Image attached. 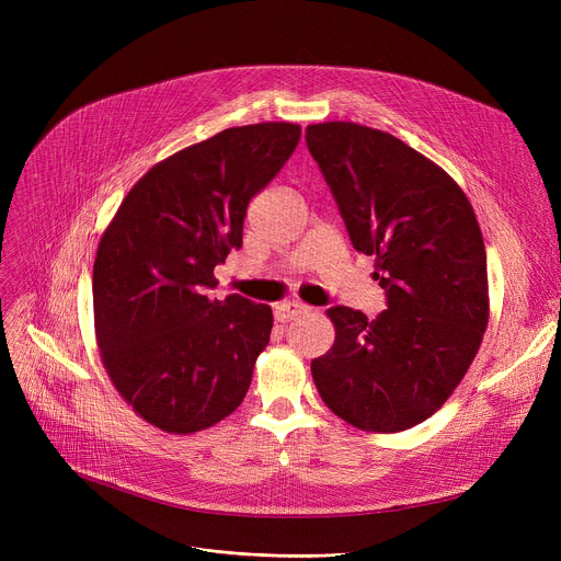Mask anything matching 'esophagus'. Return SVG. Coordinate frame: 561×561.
<instances>
[{
    "label": "esophagus",
    "instance_id": "34e87169",
    "mask_svg": "<svg viewBox=\"0 0 561 561\" xmlns=\"http://www.w3.org/2000/svg\"><path fill=\"white\" fill-rule=\"evenodd\" d=\"M309 307L307 305H300V302H284V305H277L275 307V320L277 322H288L293 318H298L302 313H307Z\"/></svg>",
    "mask_w": 561,
    "mask_h": 561
}]
</instances>
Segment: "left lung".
<instances>
[{
    "label": "left lung",
    "instance_id": "obj_1",
    "mask_svg": "<svg viewBox=\"0 0 561 561\" xmlns=\"http://www.w3.org/2000/svg\"><path fill=\"white\" fill-rule=\"evenodd\" d=\"M350 243L375 256L387 311L332 307L328 355L311 362L336 416L402 432L440 409L473 364L489 320L486 252L463 191L414 147L355 123L307 127Z\"/></svg>",
    "mask_w": 561,
    "mask_h": 561
}]
</instances>
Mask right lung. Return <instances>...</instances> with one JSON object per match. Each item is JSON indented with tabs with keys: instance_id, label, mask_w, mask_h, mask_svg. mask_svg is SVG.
<instances>
[{
	"instance_id": "right-lung-1",
	"label": "right lung",
	"mask_w": 561,
	"mask_h": 561,
	"mask_svg": "<svg viewBox=\"0 0 561 561\" xmlns=\"http://www.w3.org/2000/svg\"><path fill=\"white\" fill-rule=\"evenodd\" d=\"M290 123L231 127L157 163L127 193L93 265L95 332L115 389L147 423L193 434L229 416L268 345L273 311L211 300L243 245L250 199L300 142Z\"/></svg>"
}]
</instances>
